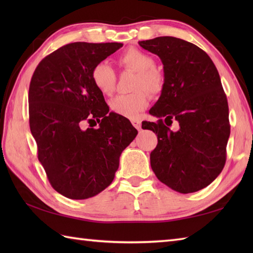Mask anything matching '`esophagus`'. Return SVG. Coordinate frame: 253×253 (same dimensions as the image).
<instances>
[{
	"instance_id": "34e87169",
	"label": "esophagus",
	"mask_w": 253,
	"mask_h": 253,
	"mask_svg": "<svg viewBox=\"0 0 253 253\" xmlns=\"http://www.w3.org/2000/svg\"><path fill=\"white\" fill-rule=\"evenodd\" d=\"M131 124H132V126L135 127V128H137V129L139 130L141 128V122L140 121H138V120H132L131 121Z\"/></svg>"
}]
</instances>
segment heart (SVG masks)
<instances>
[{"label": "heart", "mask_w": 253, "mask_h": 253, "mask_svg": "<svg viewBox=\"0 0 253 253\" xmlns=\"http://www.w3.org/2000/svg\"><path fill=\"white\" fill-rule=\"evenodd\" d=\"M124 66L137 73L133 90L130 94L117 95L110 102L111 110L124 117L137 118L149 104V94L159 93L163 88V76L154 68V60L147 53L137 49H128L120 56ZM91 79L101 93L110 95L116 84V75L109 63L102 61L91 71ZM143 88H146L143 90Z\"/></svg>", "instance_id": "heart-1"}]
</instances>
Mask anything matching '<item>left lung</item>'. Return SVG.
I'll list each match as a JSON object with an SVG mask.
<instances>
[{"mask_svg": "<svg viewBox=\"0 0 253 253\" xmlns=\"http://www.w3.org/2000/svg\"><path fill=\"white\" fill-rule=\"evenodd\" d=\"M163 63L164 84L149 113L158 123L142 128L158 135L150 162L160 181L180 193L209 186L226 162L230 135L228 103L217 69L206 52L175 37L139 41ZM180 124L177 132L167 127Z\"/></svg>", "mask_w": 253, "mask_h": 253, "instance_id": "obj_1", "label": "left lung"}]
</instances>
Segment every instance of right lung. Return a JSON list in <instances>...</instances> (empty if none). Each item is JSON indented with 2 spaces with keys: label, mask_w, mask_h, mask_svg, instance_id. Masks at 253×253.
I'll return each mask as SVG.
<instances>
[{
  "label": "right lung",
  "mask_w": 253,
  "mask_h": 253,
  "mask_svg": "<svg viewBox=\"0 0 253 253\" xmlns=\"http://www.w3.org/2000/svg\"><path fill=\"white\" fill-rule=\"evenodd\" d=\"M123 43L74 42L45 56L29 85V125L38 159L51 186L64 197L83 200L111 185L124 149L137 129L109 112L91 71ZM98 122L99 128H83Z\"/></svg>",
  "instance_id": "add662e5"
}]
</instances>
